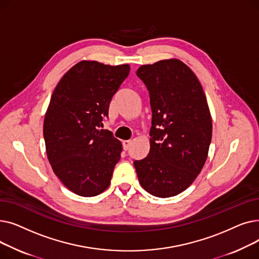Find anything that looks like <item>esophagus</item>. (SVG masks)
Listing matches in <instances>:
<instances>
[{"instance_id": "esophagus-1", "label": "esophagus", "mask_w": 259, "mask_h": 259, "mask_svg": "<svg viewBox=\"0 0 259 259\" xmlns=\"http://www.w3.org/2000/svg\"><path fill=\"white\" fill-rule=\"evenodd\" d=\"M130 146H131V141H122V149H124L125 151L129 150Z\"/></svg>"}]
</instances>
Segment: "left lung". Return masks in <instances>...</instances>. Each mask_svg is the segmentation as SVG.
I'll return each instance as SVG.
<instances>
[{
    "label": "left lung",
    "mask_w": 259,
    "mask_h": 259,
    "mask_svg": "<svg viewBox=\"0 0 259 259\" xmlns=\"http://www.w3.org/2000/svg\"><path fill=\"white\" fill-rule=\"evenodd\" d=\"M138 76L150 95V151L134 161L141 186L156 197L178 195L194 182L208 157L212 118L198 78L178 59L143 65Z\"/></svg>",
    "instance_id": "left-lung-1"
}]
</instances>
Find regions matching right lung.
<instances>
[{
    "label": "right lung",
    "instance_id": "right-lung-1",
    "mask_svg": "<svg viewBox=\"0 0 259 259\" xmlns=\"http://www.w3.org/2000/svg\"><path fill=\"white\" fill-rule=\"evenodd\" d=\"M129 72L128 64L80 61L51 95L43 128L47 157L63 185L79 196L99 195L110 185L121 143L99 127Z\"/></svg>",
    "mask_w": 259,
    "mask_h": 259
}]
</instances>
